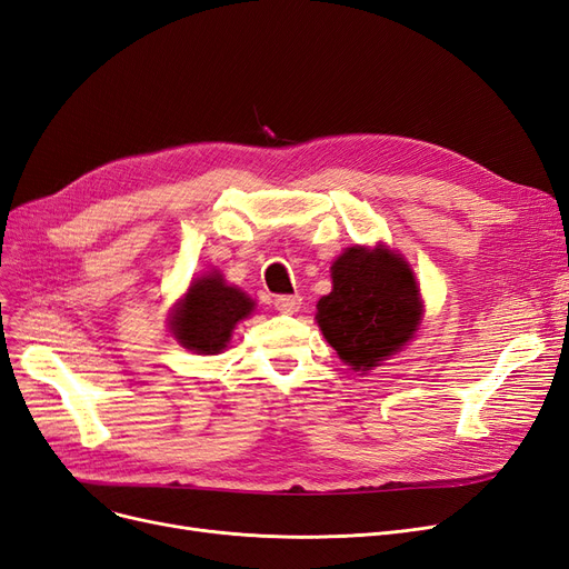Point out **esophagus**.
<instances>
[{
    "label": "esophagus",
    "mask_w": 569,
    "mask_h": 569,
    "mask_svg": "<svg viewBox=\"0 0 569 569\" xmlns=\"http://www.w3.org/2000/svg\"><path fill=\"white\" fill-rule=\"evenodd\" d=\"M301 297H299V293H289V297H278L276 299V308L280 310V312H297L299 308H301Z\"/></svg>",
    "instance_id": "esophagus-1"
}]
</instances>
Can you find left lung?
<instances>
[{
    "label": "left lung",
    "instance_id": "8db88e82",
    "mask_svg": "<svg viewBox=\"0 0 569 569\" xmlns=\"http://www.w3.org/2000/svg\"><path fill=\"white\" fill-rule=\"evenodd\" d=\"M333 289L317 301L327 343L355 371L397 355L420 327L422 301L411 266L378 244L348 247L331 266Z\"/></svg>",
    "mask_w": 569,
    "mask_h": 569
}]
</instances>
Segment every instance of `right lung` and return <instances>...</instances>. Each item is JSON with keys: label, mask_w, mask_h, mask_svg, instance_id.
Segmentation results:
<instances>
[{"label": "right lung", "mask_w": 569, "mask_h": 569, "mask_svg": "<svg viewBox=\"0 0 569 569\" xmlns=\"http://www.w3.org/2000/svg\"><path fill=\"white\" fill-rule=\"evenodd\" d=\"M254 301L238 287L223 282L221 272H210L191 282L187 297L170 315V331L196 355H219L240 320L252 315Z\"/></svg>", "instance_id": "1"}]
</instances>
